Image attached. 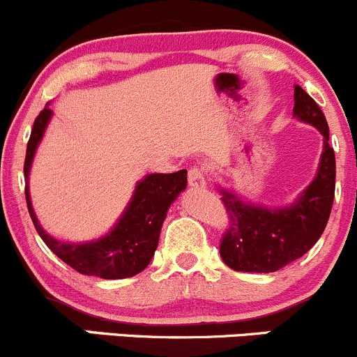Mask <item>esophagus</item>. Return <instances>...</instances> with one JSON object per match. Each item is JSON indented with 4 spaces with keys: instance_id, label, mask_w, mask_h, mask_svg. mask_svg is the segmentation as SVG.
I'll list each match as a JSON object with an SVG mask.
<instances>
[{
    "instance_id": "esophagus-1",
    "label": "esophagus",
    "mask_w": 357,
    "mask_h": 357,
    "mask_svg": "<svg viewBox=\"0 0 357 357\" xmlns=\"http://www.w3.org/2000/svg\"><path fill=\"white\" fill-rule=\"evenodd\" d=\"M188 183L192 188H204L207 185V179H205V171L202 167H192L188 171Z\"/></svg>"
}]
</instances>
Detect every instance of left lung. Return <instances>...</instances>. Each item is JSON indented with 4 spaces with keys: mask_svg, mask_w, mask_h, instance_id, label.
Instances as JSON below:
<instances>
[{
    "mask_svg": "<svg viewBox=\"0 0 357 357\" xmlns=\"http://www.w3.org/2000/svg\"><path fill=\"white\" fill-rule=\"evenodd\" d=\"M294 115L312 124L325 138L318 174L301 199L285 208H264L245 204L222 192L228 229L219 254L235 271L273 273L302 257L323 235L335 197V152L328 143L330 129L318 103L295 86Z\"/></svg>",
    "mask_w": 357,
    "mask_h": 357,
    "instance_id": "obj_1",
    "label": "left lung"
}]
</instances>
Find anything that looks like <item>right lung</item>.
<instances>
[{
    "label": "right lung",
    "mask_w": 357,
    "mask_h": 357,
    "mask_svg": "<svg viewBox=\"0 0 357 357\" xmlns=\"http://www.w3.org/2000/svg\"><path fill=\"white\" fill-rule=\"evenodd\" d=\"M52 117L45 107L36 117L24 162V176L29 178L36 146ZM186 188V169L172 174H149L138 183L131 204L109 235L89 243H66L50 236L38 222L25 185V202L36 231L55 255L81 275L100 276L103 280H122L142 273L152 261L158 245L162 222L176 197Z\"/></svg>",
    "instance_id": "right-lung-1"
}]
</instances>
